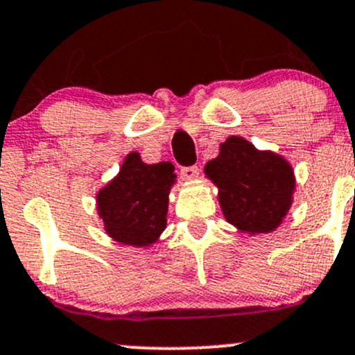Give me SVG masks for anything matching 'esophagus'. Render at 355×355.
Returning a JSON list of instances; mask_svg holds the SVG:
<instances>
[{"label": "esophagus", "instance_id": "1", "mask_svg": "<svg viewBox=\"0 0 355 355\" xmlns=\"http://www.w3.org/2000/svg\"><path fill=\"white\" fill-rule=\"evenodd\" d=\"M181 176L184 179H194L199 176V168L198 166H184V168H181Z\"/></svg>", "mask_w": 355, "mask_h": 355}]
</instances>
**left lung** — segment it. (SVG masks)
<instances>
[{
	"mask_svg": "<svg viewBox=\"0 0 355 355\" xmlns=\"http://www.w3.org/2000/svg\"><path fill=\"white\" fill-rule=\"evenodd\" d=\"M204 169L219 187L224 218L249 234L274 231L293 204L295 182L289 162L274 153L257 151L239 136L220 144L219 156Z\"/></svg>",
	"mask_w": 355,
	"mask_h": 355,
	"instance_id": "1",
	"label": "left lung"
}]
</instances>
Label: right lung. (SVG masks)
I'll use <instances>...</instances> for the list:
<instances>
[{"mask_svg":"<svg viewBox=\"0 0 355 355\" xmlns=\"http://www.w3.org/2000/svg\"><path fill=\"white\" fill-rule=\"evenodd\" d=\"M174 179L171 162L146 164L137 153L128 154L118 176L98 194V212L107 234L135 248L156 243L166 227Z\"/></svg>","mask_w":355,"mask_h":355,"instance_id":"right-lung-1","label":"right lung"}]
</instances>
